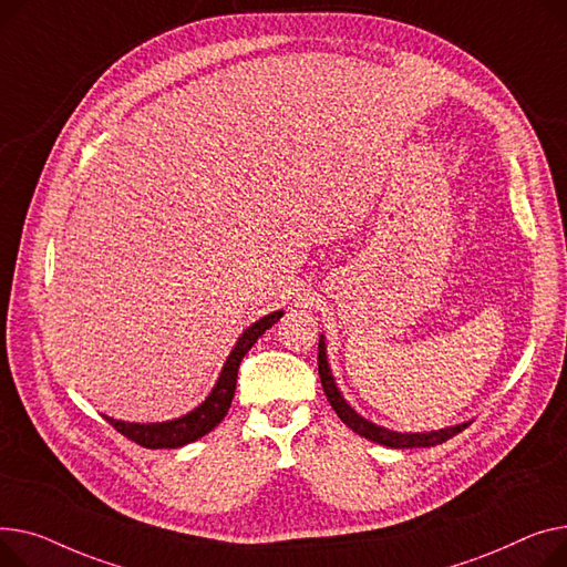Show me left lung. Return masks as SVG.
Here are the masks:
<instances>
[{"instance_id": "8db88e82", "label": "left lung", "mask_w": 567, "mask_h": 567, "mask_svg": "<svg viewBox=\"0 0 567 567\" xmlns=\"http://www.w3.org/2000/svg\"><path fill=\"white\" fill-rule=\"evenodd\" d=\"M318 373H320V382L324 389V395L329 405L334 408V412L339 414V419L352 430L357 435L371 440L375 444L389 446V449H427V446H437L451 437H455L457 432H462L472 421L464 423H455L442 430H430V432H398V430H389L384 425H378L369 419H363L359 412H354L348 401L343 398L341 389L337 386L334 375H331L329 361H327V343H324V334H320V343H318Z\"/></svg>"}]
</instances>
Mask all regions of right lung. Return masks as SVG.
<instances>
[{"mask_svg":"<svg viewBox=\"0 0 567 567\" xmlns=\"http://www.w3.org/2000/svg\"><path fill=\"white\" fill-rule=\"evenodd\" d=\"M281 316H284V311L268 313L260 320L251 322L243 331L236 346H233L230 354L226 357L224 369H221L213 391L206 395V401L198 408H194L192 412H187L178 419H172V421H157V423H132V421H118L107 414H103V416L121 432V435H125L127 440L137 442L140 446H146V449H178V446L202 440L213 427H217L224 421V416L230 408L233 393H236L238 369H240L243 357Z\"/></svg>","mask_w":567,"mask_h":567,"instance_id":"1","label":"right lung"}]
</instances>
